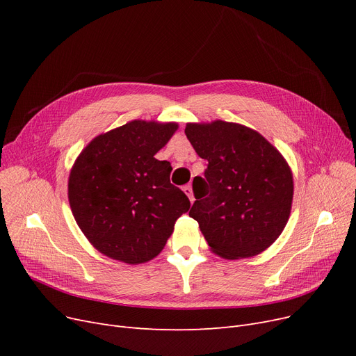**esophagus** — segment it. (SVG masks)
<instances>
[{"instance_id": "esophagus-1", "label": "esophagus", "mask_w": 356, "mask_h": 356, "mask_svg": "<svg viewBox=\"0 0 356 356\" xmlns=\"http://www.w3.org/2000/svg\"><path fill=\"white\" fill-rule=\"evenodd\" d=\"M183 192L188 195V197L191 199V202H193L195 200V197H193V192H192V186L191 184H186V186H183Z\"/></svg>"}]
</instances>
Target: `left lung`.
<instances>
[{"mask_svg":"<svg viewBox=\"0 0 356 356\" xmlns=\"http://www.w3.org/2000/svg\"><path fill=\"white\" fill-rule=\"evenodd\" d=\"M184 134L208 161L189 212L218 255L238 259L268 248L293 200L289 164L257 131L225 121L188 124ZM193 180V183H195Z\"/></svg>","mask_w":356,"mask_h":356,"instance_id":"1","label":"left lung"}]
</instances>
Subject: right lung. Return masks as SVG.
Wrapping results in <instances>:
<instances>
[{
	"label": "right lung",
	"mask_w": 356,
	"mask_h": 356,
	"mask_svg": "<svg viewBox=\"0 0 356 356\" xmlns=\"http://www.w3.org/2000/svg\"><path fill=\"white\" fill-rule=\"evenodd\" d=\"M177 124L131 121L93 138L69 176V203L98 251L127 264L164 248L191 200L170 183L172 165L154 154Z\"/></svg>",
	"instance_id": "right-lung-1"
}]
</instances>
